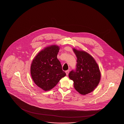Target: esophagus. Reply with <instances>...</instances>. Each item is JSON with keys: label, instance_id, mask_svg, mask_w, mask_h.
<instances>
[{"label": "esophagus", "instance_id": "obj_1", "mask_svg": "<svg viewBox=\"0 0 124 124\" xmlns=\"http://www.w3.org/2000/svg\"><path fill=\"white\" fill-rule=\"evenodd\" d=\"M69 71H70V70H66V71H65L66 74L67 75H68L69 73Z\"/></svg>", "mask_w": 124, "mask_h": 124}]
</instances>
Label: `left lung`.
<instances>
[{"label": "left lung", "mask_w": 124, "mask_h": 124, "mask_svg": "<svg viewBox=\"0 0 124 124\" xmlns=\"http://www.w3.org/2000/svg\"><path fill=\"white\" fill-rule=\"evenodd\" d=\"M77 58L76 69L69 74L74 82V88L80 94L85 95L98 86L101 78L100 71L94 59L87 52L74 49Z\"/></svg>", "instance_id": "1"}]
</instances>
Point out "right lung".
I'll list each match as a JSON object with an SVG mask.
<instances>
[{
    "label": "right lung",
    "instance_id": "obj_1",
    "mask_svg": "<svg viewBox=\"0 0 124 124\" xmlns=\"http://www.w3.org/2000/svg\"><path fill=\"white\" fill-rule=\"evenodd\" d=\"M59 48L51 46L37 54L32 61L31 73L35 84L45 91L52 89L66 75L57 58Z\"/></svg>",
    "mask_w": 124,
    "mask_h": 124
}]
</instances>
